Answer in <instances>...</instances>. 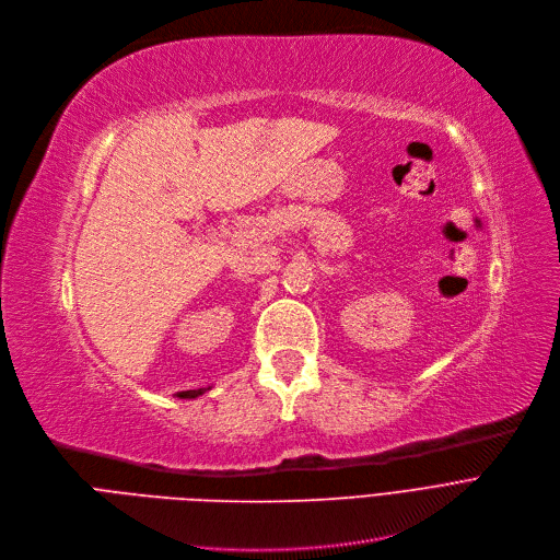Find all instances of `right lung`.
<instances>
[{"label":"right lung","instance_id":"1","mask_svg":"<svg viewBox=\"0 0 560 560\" xmlns=\"http://www.w3.org/2000/svg\"><path fill=\"white\" fill-rule=\"evenodd\" d=\"M207 389H211V387H200V389H189V392H182V394H179V398H198V396H202Z\"/></svg>","mask_w":560,"mask_h":560}]
</instances>
